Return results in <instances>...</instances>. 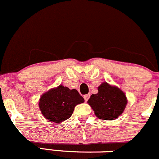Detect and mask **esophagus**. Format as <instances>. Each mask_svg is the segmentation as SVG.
Instances as JSON below:
<instances>
[{"mask_svg": "<svg viewBox=\"0 0 159 159\" xmlns=\"http://www.w3.org/2000/svg\"><path fill=\"white\" fill-rule=\"evenodd\" d=\"M84 100L88 101V99L90 98V94H86V95H84Z\"/></svg>", "mask_w": 159, "mask_h": 159, "instance_id": "esophagus-1", "label": "esophagus"}]
</instances>
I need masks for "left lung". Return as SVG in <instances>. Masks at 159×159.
<instances>
[{
	"label": "left lung",
	"instance_id": "1",
	"mask_svg": "<svg viewBox=\"0 0 159 159\" xmlns=\"http://www.w3.org/2000/svg\"><path fill=\"white\" fill-rule=\"evenodd\" d=\"M88 103L99 119L115 120L125 111L128 99L125 92L107 82L98 87V93L92 94Z\"/></svg>",
	"mask_w": 159,
	"mask_h": 159
}]
</instances>
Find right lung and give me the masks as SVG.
<instances>
[{"instance_id":"obj_1","label":"right lung","mask_w":159,"mask_h":159,"mask_svg":"<svg viewBox=\"0 0 159 159\" xmlns=\"http://www.w3.org/2000/svg\"><path fill=\"white\" fill-rule=\"evenodd\" d=\"M84 102V99L78 90L60 84L43 93L38 106L48 121L60 124L70 118L75 107Z\"/></svg>"}]
</instances>
